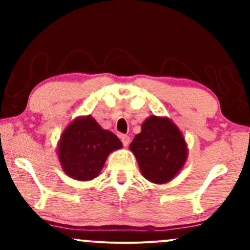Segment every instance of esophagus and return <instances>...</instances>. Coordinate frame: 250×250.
<instances>
[{
  "instance_id": "obj_1",
  "label": "esophagus",
  "mask_w": 250,
  "mask_h": 250,
  "mask_svg": "<svg viewBox=\"0 0 250 250\" xmlns=\"http://www.w3.org/2000/svg\"><path fill=\"white\" fill-rule=\"evenodd\" d=\"M121 141H122L123 146H125V147H128L129 142H130V137H129L128 135H122V136H121Z\"/></svg>"
}]
</instances>
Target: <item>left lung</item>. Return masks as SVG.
I'll use <instances>...</instances> for the list:
<instances>
[{
    "instance_id": "left-lung-1",
    "label": "left lung",
    "mask_w": 250,
    "mask_h": 250,
    "mask_svg": "<svg viewBox=\"0 0 250 250\" xmlns=\"http://www.w3.org/2000/svg\"><path fill=\"white\" fill-rule=\"evenodd\" d=\"M145 179L155 185L173 180L188 159V147L180 130L170 119L150 115L141 125V133L129 146Z\"/></svg>"
}]
</instances>
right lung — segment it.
<instances>
[{
  "mask_svg": "<svg viewBox=\"0 0 250 250\" xmlns=\"http://www.w3.org/2000/svg\"><path fill=\"white\" fill-rule=\"evenodd\" d=\"M121 148L119 137L103 129L93 116H79L61 134L57 156L68 176L90 181L101 173L109 154Z\"/></svg>",
  "mask_w": 250,
  "mask_h": 250,
  "instance_id": "right-lung-1",
  "label": "right lung"
}]
</instances>
